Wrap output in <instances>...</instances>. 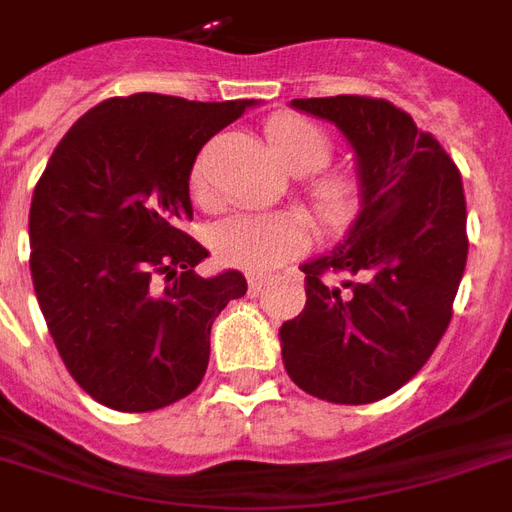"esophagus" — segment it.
<instances>
[{
  "instance_id": "1",
  "label": "esophagus",
  "mask_w": 512,
  "mask_h": 512,
  "mask_svg": "<svg viewBox=\"0 0 512 512\" xmlns=\"http://www.w3.org/2000/svg\"><path fill=\"white\" fill-rule=\"evenodd\" d=\"M265 287V279L263 276H255V273H249L247 276V289H249V295H257L260 289Z\"/></svg>"
}]
</instances>
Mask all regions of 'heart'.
<instances>
[{
  "label": "heart",
  "instance_id": "b5f03b06",
  "mask_svg": "<svg viewBox=\"0 0 512 512\" xmlns=\"http://www.w3.org/2000/svg\"><path fill=\"white\" fill-rule=\"evenodd\" d=\"M265 140L281 164L295 175L321 170L332 159V140L327 130L297 114H279L265 124ZM193 199H204L207 185L196 167L191 175ZM308 201L316 220L327 231H345L361 209V191L350 175L327 172L313 177ZM308 247V223L300 215H233L212 231V249L228 265L252 273H268L295 260Z\"/></svg>",
  "mask_w": 512,
  "mask_h": 512
}]
</instances>
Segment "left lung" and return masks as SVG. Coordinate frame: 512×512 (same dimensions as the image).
Masks as SVG:
<instances>
[{
    "mask_svg": "<svg viewBox=\"0 0 512 512\" xmlns=\"http://www.w3.org/2000/svg\"><path fill=\"white\" fill-rule=\"evenodd\" d=\"M356 151L361 209L329 255L300 265L305 308L279 329L295 385L372 404L420 372L452 321L468 260L462 177L430 132L382 98H297ZM329 275H342L340 288Z\"/></svg>",
    "mask_w": 512,
    "mask_h": 512,
    "instance_id": "1",
    "label": "left lung"
}]
</instances>
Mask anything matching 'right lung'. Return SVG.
Returning <instances> with one entry per match:
<instances>
[{
  "label": "right lung",
  "instance_id": "obj_1",
  "mask_svg": "<svg viewBox=\"0 0 512 512\" xmlns=\"http://www.w3.org/2000/svg\"><path fill=\"white\" fill-rule=\"evenodd\" d=\"M252 106L108 98L63 135L36 183V300L71 377L108 409L154 412L199 388L212 321L247 292L239 271H193L209 252L183 223L201 146Z\"/></svg>",
  "mask_w": 512,
  "mask_h": 512
}]
</instances>
